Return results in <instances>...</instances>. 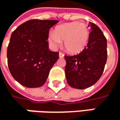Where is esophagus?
<instances>
[{
    "label": "esophagus",
    "mask_w": 120,
    "mask_h": 120,
    "mask_svg": "<svg viewBox=\"0 0 120 120\" xmlns=\"http://www.w3.org/2000/svg\"><path fill=\"white\" fill-rule=\"evenodd\" d=\"M64 55L63 53H59V57H60V58H63V57H64Z\"/></svg>",
    "instance_id": "1"
}]
</instances>
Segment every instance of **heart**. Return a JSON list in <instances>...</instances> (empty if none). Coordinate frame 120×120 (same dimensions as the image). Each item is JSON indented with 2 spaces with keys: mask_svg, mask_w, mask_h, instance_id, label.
Wrapping results in <instances>:
<instances>
[{
  "mask_svg": "<svg viewBox=\"0 0 120 120\" xmlns=\"http://www.w3.org/2000/svg\"><path fill=\"white\" fill-rule=\"evenodd\" d=\"M90 39V28L82 22L74 21L56 27L50 35V41L55 46L64 41V48L69 53L77 54L87 46Z\"/></svg>",
  "mask_w": 120,
  "mask_h": 120,
  "instance_id": "obj_1",
  "label": "heart"
}]
</instances>
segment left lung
I'll return each mask as SVG.
<instances>
[{
    "label": "left lung",
    "instance_id": "8db88e82",
    "mask_svg": "<svg viewBox=\"0 0 120 120\" xmlns=\"http://www.w3.org/2000/svg\"><path fill=\"white\" fill-rule=\"evenodd\" d=\"M88 44L77 55L64 56L65 76L68 84L76 89H85L101 78L107 60V40L101 29L90 22Z\"/></svg>",
    "mask_w": 120,
    "mask_h": 120
}]
</instances>
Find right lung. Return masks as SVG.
Listing matches in <instances>:
<instances>
[{"label": "right lung", "instance_id": "add662e5", "mask_svg": "<svg viewBox=\"0 0 120 120\" xmlns=\"http://www.w3.org/2000/svg\"><path fill=\"white\" fill-rule=\"evenodd\" d=\"M56 20L32 19L12 33L7 50L8 64L13 78L27 87L45 83L50 69L59 58L58 52L49 50V29Z\"/></svg>", "mask_w": 120, "mask_h": 120}]
</instances>
